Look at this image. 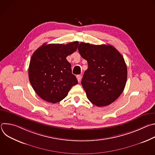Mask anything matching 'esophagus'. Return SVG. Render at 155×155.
Segmentation results:
<instances>
[{
    "instance_id": "obj_1",
    "label": "esophagus",
    "mask_w": 155,
    "mask_h": 155,
    "mask_svg": "<svg viewBox=\"0 0 155 155\" xmlns=\"http://www.w3.org/2000/svg\"><path fill=\"white\" fill-rule=\"evenodd\" d=\"M77 80H78V82H80L81 79V76L80 75H77Z\"/></svg>"
}]
</instances>
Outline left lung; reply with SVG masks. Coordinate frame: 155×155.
<instances>
[{"instance_id":"8db88e82","label":"left lung","mask_w":155,"mask_h":155,"mask_svg":"<svg viewBox=\"0 0 155 155\" xmlns=\"http://www.w3.org/2000/svg\"><path fill=\"white\" fill-rule=\"evenodd\" d=\"M78 51L87 62L81 84L87 99L97 107L114 102L123 93L127 80V66L120 52L110 45L81 42Z\"/></svg>"}]
</instances>
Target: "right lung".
Masks as SVG:
<instances>
[{
  "instance_id": "obj_1",
  "label": "right lung",
  "mask_w": 155,
  "mask_h": 155,
  "mask_svg": "<svg viewBox=\"0 0 155 155\" xmlns=\"http://www.w3.org/2000/svg\"><path fill=\"white\" fill-rule=\"evenodd\" d=\"M78 45L75 41L66 45L44 43L32 54L29 67V78L35 92L42 99L55 104L68 96L78 83L72 74L71 64L66 59Z\"/></svg>"
}]
</instances>
